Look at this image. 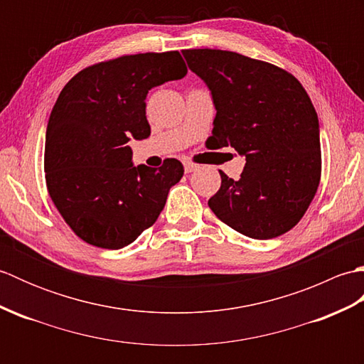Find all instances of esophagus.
<instances>
[{"label": "esophagus", "mask_w": 364, "mask_h": 364, "mask_svg": "<svg viewBox=\"0 0 364 364\" xmlns=\"http://www.w3.org/2000/svg\"><path fill=\"white\" fill-rule=\"evenodd\" d=\"M197 168H198V164H196V162L184 161V172H186V173L194 172V170H197Z\"/></svg>", "instance_id": "esophagus-1"}]
</instances>
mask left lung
<instances>
[{
  "label": "left lung",
  "mask_w": 364,
  "mask_h": 364,
  "mask_svg": "<svg viewBox=\"0 0 364 364\" xmlns=\"http://www.w3.org/2000/svg\"><path fill=\"white\" fill-rule=\"evenodd\" d=\"M210 87L215 117L208 149L245 156L239 180L219 170L208 205L228 227L253 239L280 236L304 218L322 172L319 120L296 76L235 51L183 50Z\"/></svg>",
  "instance_id": "1"
}]
</instances>
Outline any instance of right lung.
Masks as SVG:
<instances>
[{"label": "right lung", "instance_id": "add662e5", "mask_svg": "<svg viewBox=\"0 0 364 364\" xmlns=\"http://www.w3.org/2000/svg\"><path fill=\"white\" fill-rule=\"evenodd\" d=\"M186 73L178 51L125 54L86 67L59 94L46 128L45 181L84 242L117 250L156 222L184 167L175 158L133 167L127 144L150 136L149 90Z\"/></svg>", "mask_w": 364, "mask_h": 364}]
</instances>
